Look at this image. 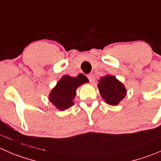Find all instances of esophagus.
Returning <instances> with one entry per match:
<instances>
[{
    "label": "esophagus",
    "mask_w": 161,
    "mask_h": 161,
    "mask_svg": "<svg viewBox=\"0 0 161 161\" xmlns=\"http://www.w3.org/2000/svg\"><path fill=\"white\" fill-rule=\"evenodd\" d=\"M88 80H89V81L91 82L92 84H93L95 81H96V77H95V76L93 74L88 75Z\"/></svg>",
    "instance_id": "1"
}]
</instances>
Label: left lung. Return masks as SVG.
Masks as SVG:
<instances>
[{
  "label": "left lung",
  "instance_id": "obj_1",
  "mask_svg": "<svg viewBox=\"0 0 161 161\" xmlns=\"http://www.w3.org/2000/svg\"><path fill=\"white\" fill-rule=\"evenodd\" d=\"M97 85L101 96L108 104L113 106L119 104L126 95L125 86L114 76H103Z\"/></svg>",
  "mask_w": 161,
  "mask_h": 161
}]
</instances>
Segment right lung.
Returning <instances> with one entry per match:
<instances>
[{
	"label": "right lung",
	"instance_id": "1",
	"mask_svg": "<svg viewBox=\"0 0 161 161\" xmlns=\"http://www.w3.org/2000/svg\"><path fill=\"white\" fill-rule=\"evenodd\" d=\"M87 82L88 79L83 74L77 75L76 77L63 76L51 90L49 99L60 111L68 109L74 104L73 100L76 96V88Z\"/></svg>",
	"mask_w": 161,
	"mask_h": 161
}]
</instances>
